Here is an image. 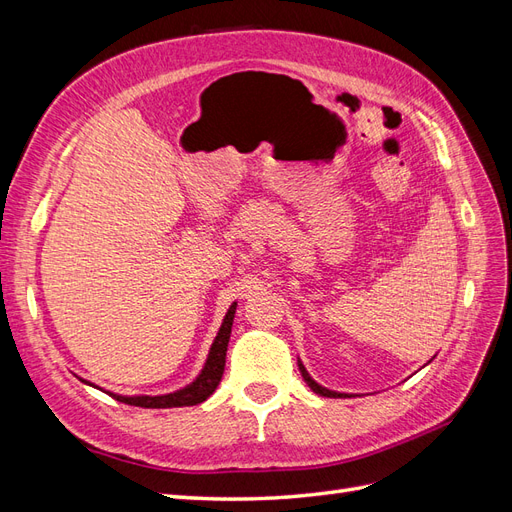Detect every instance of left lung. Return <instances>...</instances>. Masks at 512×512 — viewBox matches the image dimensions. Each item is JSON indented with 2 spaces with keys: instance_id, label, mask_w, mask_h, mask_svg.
Instances as JSON below:
<instances>
[{
  "instance_id": "obj_1",
  "label": "left lung",
  "mask_w": 512,
  "mask_h": 512,
  "mask_svg": "<svg viewBox=\"0 0 512 512\" xmlns=\"http://www.w3.org/2000/svg\"><path fill=\"white\" fill-rule=\"evenodd\" d=\"M299 369H301V374H303V380L307 382V386L309 389H312L316 395H322V397H346V393H337V391H329V389H324V386H320L316 380H312V376L307 374V369L303 367V363L299 361Z\"/></svg>"
}]
</instances>
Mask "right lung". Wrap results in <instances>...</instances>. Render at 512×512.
<instances>
[{
  "label": "right lung",
  "mask_w": 512,
  "mask_h": 512,
  "mask_svg": "<svg viewBox=\"0 0 512 512\" xmlns=\"http://www.w3.org/2000/svg\"><path fill=\"white\" fill-rule=\"evenodd\" d=\"M235 312H237V303H232L228 307V312L224 316L222 327L215 335L209 356H207V363L200 371L198 378L183 386V389L175 391V393H168V395H115V393H108L113 395L121 404H128V406H138V408H181V406H196V404H203V401L213 395V391L218 389V384L222 380L224 374V365H226V350H228V339H230V329H232V320H235ZM85 384H91L87 380H83ZM94 386V384H91Z\"/></svg>",
  "instance_id": "right-lung-1"
}]
</instances>
